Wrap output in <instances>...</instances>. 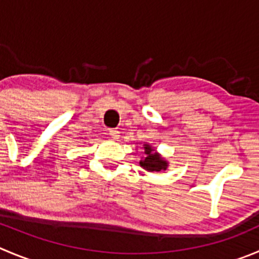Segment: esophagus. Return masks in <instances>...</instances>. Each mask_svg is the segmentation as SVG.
Here are the masks:
<instances>
[{"mask_svg": "<svg viewBox=\"0 0 259 259\" xmlns=\"http://www.w3.org/2000/svg\"><path fill=\"white\" fill-rule=\"evenodd\" d=\"M109 135L112 139L114 140L119 139V131H117V130H109Z\"/></svg>", "mask_w": 259, "mask_h": 259, "instance_id": "1", "label": "esophagus"}]
</instances>
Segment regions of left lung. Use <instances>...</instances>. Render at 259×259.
Here are the masks:
<instances>
[{
	"label": "left lung",
	"instance_id": "8db88e82",
	"mask_svg": "<svg viewBox=\"0 0 259 259\" xmlns=\"http://www.w3.org/2000/svg\"><path fill=\"white\" fill-rule=\"evenodd\" d=\"M142 150H144L145 156L142 157V160H140V166L145 170L150 173H160L169 168L168 160L164 159L152 145L144 144Z\"/></svg>",
	"mask_w": 259,
	"mask_h": 259
}]
</instances>
